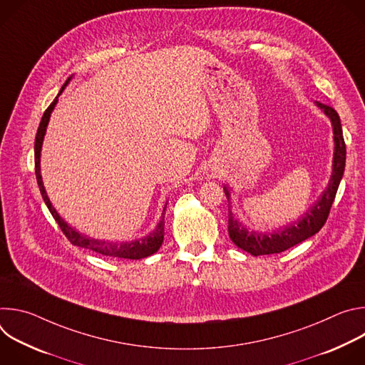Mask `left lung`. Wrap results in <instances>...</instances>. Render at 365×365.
Returning <instances> with one entry per match:
<instances>
[{
	"mask_svg": "<svg viewBox=\"0 0 365 365\" xmlns=\"http://www.w3.org/2000/svg\"><path fill=\"white\" fill-rule=\"evenodd\" d=\"M317 106L324 110V113L331 118L334 127V138H335V155H334V170L328 185V189L322 193L319 200L310 207V210L296 222L287 225L283 230H277L273 234H257L248 232L247 228L241 225L237 220H234L232 214H228V232L231 240L237 247L241 250L252 254V255H266V254H276L286 251L296 244L307 240L309 237L319 232V230L325 225L331 207L342 179L345 170V159H346V147L342 135V127L338 113L327 106V103L317 102ZM227 197L230 196L228 190L225 189Z\"/></svg>",
	"mask_w": 365,
	"mask_h": 365,
	"instance_id": "1",
	"label": "left lung"
}]
</instances>
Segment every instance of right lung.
<instances>
[{"label":"right lung","mask_w":365,"mask_h":365,"mask_svg":"<svg viewBox=\"0 0 365 365\" xmlns=\"http://www.w3.org/2000/svg\"><path fill=\"white\" fill-rule=\"evenodd\" d=\"M68 85V82L62 86L59 95L62 93V91L65 89V86ZM58 102V98L50 103V106L47 107V110L44 111L43 117H41V121H40V125L37 128V134H36V141H34V166H36V179H37V185H38V189H40V193L43 196V200L44 203L47 205L48 211L51 214V217L55 218V221L58 222V225L61 227L62 232L65 234V237L71 241V244L73 245H78V247H82V248H86V250H91V251H95L98 254H102V255H107V257H113V258H128V259H140V258H145L151 254H154L155 251H158L163 242V235H165V211L166 207L163 210V214H162V220L158 224V227H155V230L141 238V240H137V241H131V242H108V241H99V240H93V238H88L85 235H81L79 232H76L75 230H72L59 215L58 212L55 211V207L51 206L47 195H46V190H44V186H43V182H41V176H40V150H41V144H43V138H44V133H46V127L48 124V118H50V114L51 111H53L55 106Z\"/></svg>","instance_id":"right-lung-1"}]
</instances>
